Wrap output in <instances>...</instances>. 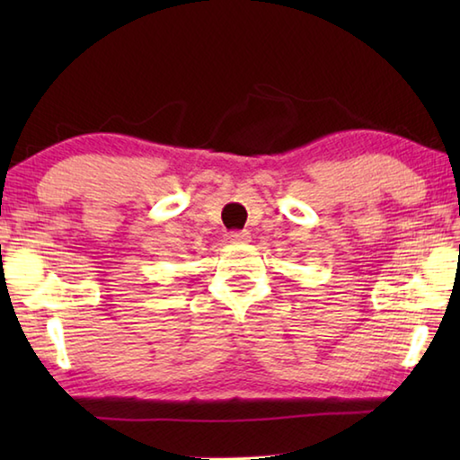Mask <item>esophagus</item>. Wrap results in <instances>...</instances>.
<instances>
[{"instance_id": "34e87169", "label": "esophagus", "mask_w": 460, "mask_h": 460, "mask_svg": "<svg viewBox=\"0 0 460 460\" xmlns=\"http://www.w3.org/2000/svg\"><path fill=\"white\" fill-rule=\"evenodd\" d=\"M252 239L247 231H231L229 233V241L231 243H247V241Z\"/></svg>"}]
</instances>
